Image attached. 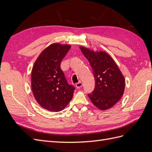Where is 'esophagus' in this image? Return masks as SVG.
Returning a JSON list of instances; mask_svg holds the SVG:
<instances>
[{"label":"esophagus","instance_id":"34e87169","mask_svg":"<svg viewBox=\"0 0 152 152\" xmlns=\"http://www.w3.org/2000/svg\"><path fill=\"white\" fill-rule=\"evenodd\" d=\"M75 86H76V87L77 88H78V89H79V88H80V87L82 86V83L81 82H78V83H77L76 84H75Z\"/></svg>","mask_w":152,"mask_h":152}]
</instances>
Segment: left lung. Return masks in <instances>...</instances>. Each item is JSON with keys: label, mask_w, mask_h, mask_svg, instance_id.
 Here are the masks:
<instances>
[{"label": "left lung", "mask_w": 152, "mask_h": 152, "mask_svg": "<svg viewBox=\"0 0 152 152\" xmlns=\"http://www.w3.org/2000/svg\"><path fill=\"white\" fill-rule=\"evenodd\" d=\"M88 59L95 79L94 91L88 94L91 102L101 110L111 108L122 98L125 79L113 58L104 51L94 52L80 46Z\"/></svg>", "instance_id": "left-lung-1"}]
</instances>
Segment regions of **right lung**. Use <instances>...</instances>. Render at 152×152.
Instances as JSON below:
<instances>
[{
  "label": "right lung",
  "mask_w": 152,
  "mask_h": 152,
  "mask_svg": "<svg viewBox=\"0 0 152 152\" xmlns=\"http://www.w3.org/2000/svg\"><path fill=\"white\" fill-rule=\"evenodd\" d=\"M71 46L54 43L42 50L32 68L31 86L37 102L50 112H60L70 103L75 87L69 85L60 65Z\"/></svg>",
  "instance_id": "right-lung-1"
}]
</instances>
